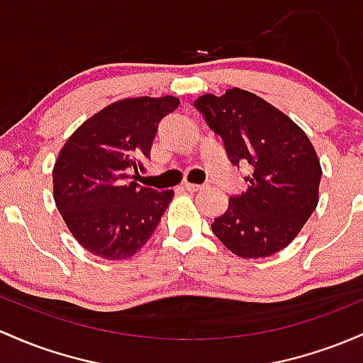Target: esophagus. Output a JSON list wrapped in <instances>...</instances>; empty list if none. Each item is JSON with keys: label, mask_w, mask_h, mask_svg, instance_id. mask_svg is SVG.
Instances as JSON below:
<instances>
[{"label": "esophagus", "mask_w": 363, "mask_h": 363, "mask_svg": "<svg viewBox=\"0 0 363 363\" xmlns=\"http://www.w3.org/2000/svg\"><path fill=\"white\" fill-rule=\"evenodd\" d=\"M184 188H186V191H189V193H198V191L205 189V186H201V184H191V182H186Z\"/></svg>", "instance_id": "34e87169"}]
</instances>
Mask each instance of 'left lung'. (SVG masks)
<instances>
[{
	"label": "left lung",
	"mask_w": 363,
	"mask_h": 363,
	"mask_svg": "<svg viewBox=\"0 0 363 363\" xmlns=\"http://www.w3.org/2000/svg\"><path fill=\"white\" fill-rule=\"evenodd\" d=\"M194 108L220 136L230 163L250 170L248 189L229 198L213 234L242 258L286 248L318 203L322 170L310 139L276 106L238 87L200 96Z\"/></svg>",
	"instance_id": "left-lung-1"
}]
</instances>
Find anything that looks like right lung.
Listing matches in <instances>:
<instances>
[{
    "label": "right lung",
    "instance_id": "right-lung-1",
    "mask_svg": "<svg viewBox=\"0 0 363 363\" xmlns=\"http://www.w3.org/2000/svg\"><path fill=\"white\" fill-rule=\"evenodd\" d=\"M177 106L174 96L121 99L82 123L60 151L55 203L87 252L129 258L160 224L174 191L143 188L133 179L150 158L162 118Z\"/></svg>",
    "mask_w": 363,
    "mask_h": 363
}]
</instances>
